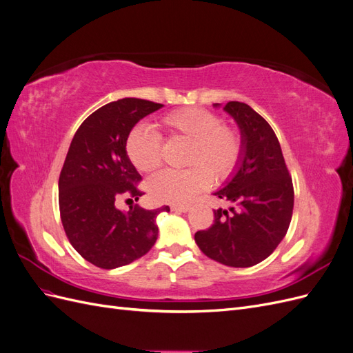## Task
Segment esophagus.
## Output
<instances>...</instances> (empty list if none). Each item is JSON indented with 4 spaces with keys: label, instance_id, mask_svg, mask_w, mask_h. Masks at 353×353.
I'll return each mask as SVG.
<instances>
[{
    "label": "esophagus",
    "instance_id": "obj_1",
    "mask_svg": "<svg viewBox=\"0 0 353 353\" xmlns=\"http://www.w3.org/2000/svg\"><path fill=\"white\" fill-rule=\"evenodd\" d=\"M170 209H172L174 212L184 213V212H188V210H190V206H188V205H172V206H170Z\"/></svg>",
    "mask_w": 353,
    "mask_h": 353
}]
</instances>
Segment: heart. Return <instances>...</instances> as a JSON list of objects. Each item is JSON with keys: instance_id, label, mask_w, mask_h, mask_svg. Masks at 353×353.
<instances>
[{"instance_id": "1", "label": "heart", "mask_w": 353, "mask_h": 353, "mask_svg": "<svg viewBox=\"0 0 353 353\" xmlns=\"http://www.w3.org/2000/svg\"><path fill=\"white\" fill-rule=\"evenodd\" d=\"M162 128L169 135L188 140L185 169H165L148 179L154 200L187 203L205 190L210 176L225 179L236 169L241 154V140L236 130L221 125V119L206 109L185 108L166 114ZM125 150L132 165L150 172L160 163V138L148 126L137 125L128 134Z\"/></svg>"}]
</instances>
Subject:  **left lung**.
<instances>
[{"instance_id":"left-lung-1","label":"left lung","mask_w":353,"mask_h":353,"mask_svg":"<svg viewBox=\"0 0 353 353\" xmlns=\"http://www.w3.org/2000/svg\"><path fill=\"white\" fill-rule=\"evenodd\" d=\"M223 112L239 126L241 154L213 196L234 206L213 210V225L197 231L194 240L208 258L248 268L268 258L284 239L293 213V184L270 123L245 103L228 101Z\"/></svg>"}]
</instances>
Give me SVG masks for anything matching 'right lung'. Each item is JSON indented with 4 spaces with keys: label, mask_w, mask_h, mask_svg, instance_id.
<instances>
[{
    "label": "right lung",
    "mask_w": 353,
    "mask_h": 353,
    "mask_svg": "<svg viewBox=\"0 0 353 353\" xmlns=\"http://www.w3.org/2000/svg\"><path fill=\"white\" fill-rule=\"evenodd\" d=\"M163 104L121 99L103 105L82 122L74 134L59 178L63 228L85 261L114 270L140 259L153 248L157 215L169 206L128 212L116 208L122 194L135 200L141 175L125 150L128 134L143 117Z\"/></svg>",
    "instance_id": "1"
}]
</instances>
